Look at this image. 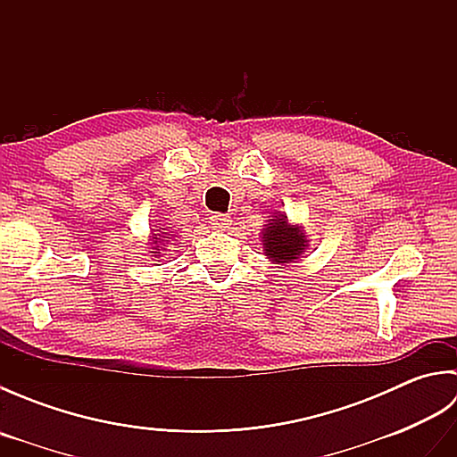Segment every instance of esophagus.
<instances>
[{"instance_id": "1", "label": "esophagus", "mask_w": 457, "mask_h": 457, "mask_svg": "<svg viewBox=\"0 0 457 457\" xmlns=\"http://www.w3.org/2000/svg\"><path fill=\"white\" fill-rule=\"evenodd\" d=\"M210 226L213 229H228L231 226V218L228 216V213H212Z\"/></svg>"}]
</instances>
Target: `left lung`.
<instances>
[{"label":"left lung","instance_id":"obj_1","mask_svg":"<svg viewBox=\"0 0 457 457\" xmlns=\"http://www.w3.org/2000/svg\"><path fill=\"white\" fill-rule=\"evenodd\" d=\"M261 241H263V251L267 259L277 265L293 263L308 247L304 229L288 223L287 213H278L273 220H269V223L263 228V239Z\"/></svg>","mask_w":457,"mask_h":457}]
</instances>
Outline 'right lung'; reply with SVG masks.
<instances>
[{"instance_id": "add662e5", "label": "right lung", "mask_w": 457, "mask_h": 457, "mask_svg": "<svg viewBox=\"0 0 457 457\" xmlns=\"http://www.w3.org/2000/svg\"><path fill=\"white\" fill-rule=\"evenodd\" d=\"M162 229V228H161ZM164 236H167V234H164ZM164 236H159L157 237V234H153V244H154V247L153 249H157L159 245L157 244H161V241H164V239H161V237H164ZM170 239V237H169ZM151 253H161V249H157V251H151Z\"/></svg>"}]
</instances>
